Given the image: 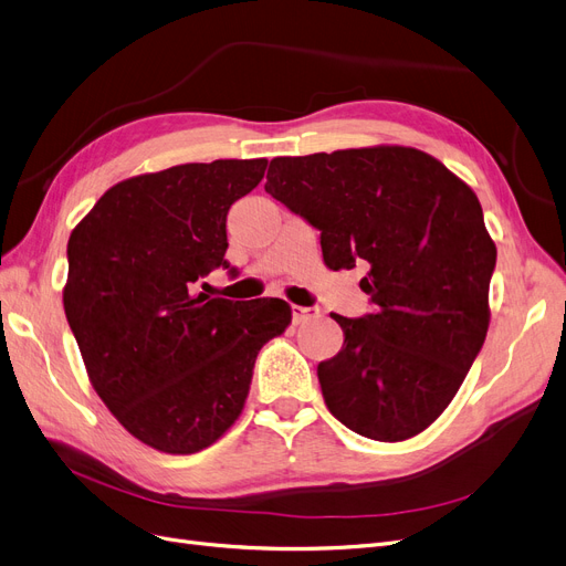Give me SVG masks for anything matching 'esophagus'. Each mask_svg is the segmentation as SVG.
Listing matches in <instances>:
<instances>
[{
  "instance_id": "esophagus-1",
  "label": "esophagus",
  "mask_w": 566,
  "mask_h": 566,
  "mask_svg": "<svg viewBox=\"0 0 566 566\" xmlns=\"http://www.w3.org/2000/svg\"><path fill=\"white\" fill-rule=\"evenodd\" d=\"M291 315H294V324H303L305 319L315 315V310L303 307V305H294V307H291Z\"/></svg>"
}]
</instances>
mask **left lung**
<instances>
[{
  "mask_svg": "<svg viewBox=\"0 0 566 566\" xmlns=\"http://www.w3.org/2000/svg\"><path fill=\"white\" fill-rule=\"evenodd\" d=\"M265 191L322 230L326 268H368L370 315H331L345 333L317 368L331 415L382 443L424 431L490 326L496 247L471 186L420 149L380 144L272 158Z\"/></svg>",
  "mask_w": 566,
  "mask_h": 566,
  "instance_id": "8db88e82",
  "label": "left lung"
}]
</instances>
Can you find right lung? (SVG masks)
<instances>
[{"label":"right lung","instance_id":"1","mask_svg":"<svg viewBox=\"0 0 566 566\" xmlns=\"http://www.w3.org/2000/svg\"><path fill=\"white\" fill-rule=\"evenodd\" d=\"M268 160L186 163L123 179L67 244L62 303L99 399L137 441L193 454L235 424L261 347L291 324L282 298L196 294L223 259L230 205Z\"/></svg>","mask_w":566,"mask_h":566}]
</instances>
